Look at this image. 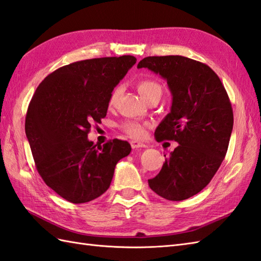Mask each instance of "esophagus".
I'll list each match as a JSON object with an SVG mask.
<instances>
[{
  "label": "esophagus",
  "instance_id": "1",
  "mask_svg": "<svg viewBox=\"0 0 261 261\" xmlns=\"http://www.w3.org/2000/svg\"><path fill=\"white\" fill-rule=\"evenodd\" d=\"M131 147L134 149H137V148H146L147 146L145 145V143H142L140 141H136V140H132L131 142Z\"/></svg>",
  "mask_w": 261,
  "mask_h": 261
}]
</instances>
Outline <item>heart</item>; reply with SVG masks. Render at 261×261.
<instances>
[{"label": "heart", "mask_w": 261, "mask_h": 261, "mask_svg": "<svg viewBox=\"0 0 261 261\" xmlns=\"http://www.w3.org/2000/svg\"><path fill=\"white\" fill-rule=\"evenodd\" d=\"M138 91L141 94V96L148 102L152 97H162L163 87L157 81L150 79H143L138 82L137 84ZM122 93L121 86H115L112 92L110 93L108 104L109 107H114L118 103ZM121 130L132 138H142L146 134V125L139 123L137 121H125L121 124Z\"/></svg>", "instance_id": "heart-1"}]
</instances>
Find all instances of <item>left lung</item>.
Masks as SVG:
<instances>
[{
	"instance_id": "1",
	"label": "left lung",
	"mask_w": 261,
	"mask_h": 261,
	"mask_svg": "<svg viewBox=\"0 0 261 261\" xmlns=\"http://www.w3.org/2000/svg\"><path fill=\"white\" fill-rule=\"evenodd\" d=\"M142 67L164 77L173 95L156 139L179 143L148 184L168 201H182L206 187L223 162L233 127L230 98L214 70L197 60L152 56L140 60Z\"/></svg>"
}]
</instances>
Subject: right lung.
<instances>
[{"label":"right lung","mask_w":261,"mask_h":261,"mask_svg":"<svg viewBox=\"0 0 261 261\" xmlns=\"http://www.w3.org/2000/svg\"><path fill=\"white\" fill-rule=\"evenodd\" d=\"M136 57H103L63 66L43 80L25 116V135L46 185L66 201L81 204L108 191L114 168L131 151L127 141L94 145L93 123L107 116L109 96Z\"/></svg>","instance_id":"obj_1"}]
</instances>
